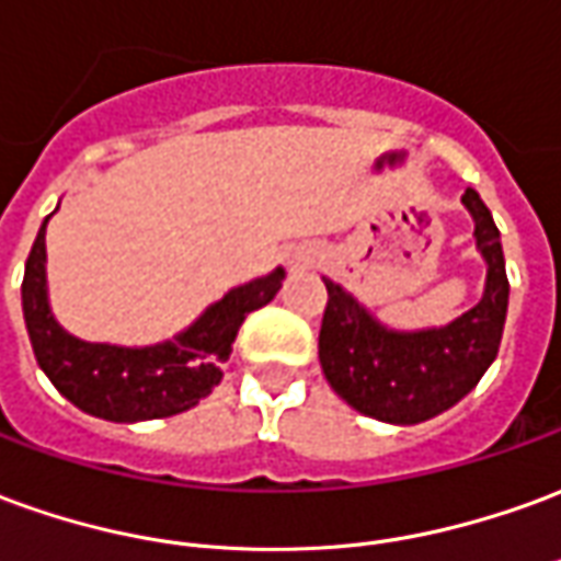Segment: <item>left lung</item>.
Listing matches in <instances>:
<instances>
[{
    "mask_svg": "<svg viewBox=\"0 0 561 561\" xmlns=\"http://www.w3.org/2000/svg\"><path fill=\"white\" fill-rule=\"evenodd\" d=\"M461 203L473 215V237L483 252V300L437 331L398 334L376 324L340 285L324 279L319 362L331 389L358 413L394 425H416L458 403L495 362L507 319V270L499 227L480 194L468 187Z\"/></svg>",
    "mask_w": 561,
    "mask_h": 561,
    "instance_id": "obj_1",
    "label": "left lung"
}]
</instances>
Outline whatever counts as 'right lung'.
<instances>
[{
    "label": "right lung",
    "instance_id": "add662e5",
    "mask_svg": "<svg viewBox=\"0 0 561 561\" xmlns=\"http://www.w3.org/2000/svg\"><path fill=\"white\" fill-rule=\"evenodd\" d=\"M48 225V218H45ZM45 225L33 242L23 273V319L35 362L54 389L90 416L142 422L185 413L221 382L237 331L249 312L267 307L282 288V270L225 294L194 328L148 348L84 343L54 321L45 294Z\"/></svg>",
    "mask_w": 561,
    "mask_h": 561
}]
</instances>
